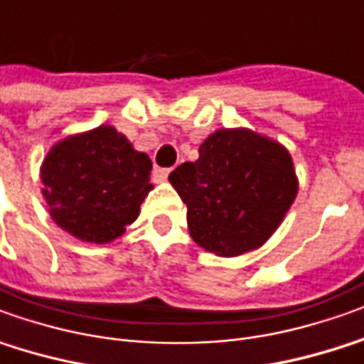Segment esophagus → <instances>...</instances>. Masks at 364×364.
I'll list each match as a JSON object with an SVG mask.
<instances>
[{"label": "esophagus", "instance_id": "34e87169", "mask_svg": "<svg viewBox=\"0 0 364 364\" xmlns=\"http://www.w3.org/2000/svg\"><path fill=\"white\" fill-rule=\"evenodd\" d=\"M168 174H170V168H154V172H152V176H154V180L156 182H164L168 178Z\"/></svg>", "mask_w": 364, "mask_h": 364}]
</instances>
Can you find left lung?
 I'll return each instance as SVG.
<instances>
[{"instance_id": "obj_1", "label": "left lung", "mask_w": 364, "mask_h": 364, "mask_svg": "<svg viewBox=\"0 0 364 364\" xmlns=\"http://www.w3.org/2000/svg\"><path fill=\"white\" fill-rule=\"evenodd\" d=\"M198 152L168 176L188 208L192 240L222 257L265 244L297 196L289 152L245 129L215 130Z\"/></svg>"}]
</instances>
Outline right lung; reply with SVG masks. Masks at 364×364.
Returning <instances> with one entry per match:
<instances>
[{"label":"right lung","mask_w":364,"mask_h":364,"mask_svg":"<svg viewBox=\"0 0 364 364\" xmlns=\"http://www.w3.org/2000/svg\"><path fill=\"white\" fill-rule=\"evenodd\" d=\"M149 154L136 152L112 127L57 142L43 160L49 214L65 232L91 244L119 237L136 220L150 184Z\"/></svg>","instance_id":"right-lung-1"}]
</instances>
